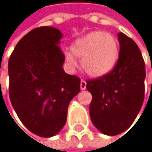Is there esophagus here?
<instances>
[{"label":"esophagus","mask_w":152,"mask_h":152,"mask_svg":"<svg viewBox=\"0 0 152 152\" xmlns=\"http://www.w3.org/2000/svg\"><path fill=\"white\" fill-rule=\"evenodd\" d=\"M80 88H81V90H85L86 88V82L85 80H81V82H80Z\"/></svg>","instance_id":"34e87169"}]
</instances>
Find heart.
<instances>
[{
  "label": "heart",
  "mask_w": 152,
  "mask_h": 152,
  "mask_svg": "<svg viewBox=\"0 0 152 152\" xmlns=\"http://www.w3.org/2000/svg\"><path fill=\"white\" fill-rule=\"evenodd\" d=\"M71 53L65 58L71 67L77 66L75 57L81 58V66L92 77H102L109 74L119 58V43L111 33L101 30L91 31L75 39L71 45Z\"/></svg>",
  "instance_id": "obj_1"
}]
</instances>
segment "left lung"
<instances>
[{
    "label": "left lung",
    "mask_w": 152,
    "mask_h": 152,
    "mask_svg": "<svg viewBox=\"0 0 152 152\" xmlns=\"http://www.w3.org/2000/svg\"><path fill=\"white\" fill-rule=\"evenodd\" d=\"M119 58L106 75L87 81L92 94L89 113L93 124L102 133L114 136L134 122L144 100L145 64L137 44L118 33Z\"/></svg>",
    "instance_id": "1"
}]
</instances>
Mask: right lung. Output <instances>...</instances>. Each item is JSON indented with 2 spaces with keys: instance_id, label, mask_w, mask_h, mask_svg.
Listing matches in <instances>:
<instances>
[{
  "instance_id": "obj_1",
  "label": "right lung",
  "mask_w": 152,
  "mask_h": 152,
  "mask_svg": "<svg viewBox=\"0 0 152 152\" xmlns=\"http://www.w3.org/2000/svg\"><path fill=\"white\" fill-rule=\"evenodd\" d=\"M59 29H32L16 45L8 64L9 94L21 123L34 134L52 137L66 122L70 101L80 91V79L65 73Z\"/></svg>"
}]
</instances>
